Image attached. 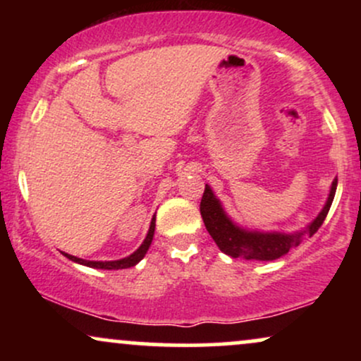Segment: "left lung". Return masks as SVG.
<instances>
[{"instance_id":"1","label":"left lung","mask_w":361,"mask_h":361,"mask_svg":"<svg viewBox=\"0 0 361 361\" xmlns=\"http://www.w3.org/2000/svg\"><path fill=\"white\" fill-rule=\"evenodd\" d=\"M338 178H334L331 185L329 197L324 209L309 224L307 229L295 234H281V233H258V231H246L227 217L224 212L221 202L215 197L209 185H205L204 197L200 202V214L204 219V224L212 235V239L221 247L222 252L233 256V258H246V259H259V261H271L287 255L290 247L299 246L302 235L307 234L312 238L317 233L319 227L324 222L327 212H329L331 204H333L334 193H336Z\"/></svg>"}]
</instances>
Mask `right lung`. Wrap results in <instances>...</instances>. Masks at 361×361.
<instances>
[{
    "mask_svg": "<svg viewBox=\"0 0 361 361\" xmlns=\"http://www.w3.org/2000/svg\"><path fill=\"white\" fill-rule=\"evenodd\" d=\"M154 227H156V217H152L151 226H149V233L146 235V239H144V243L140 244L137 251H134L130 256H127V258H122L117 261H88V259L76 258V256L68 255V252H64V256H68V258L74 261V263L85 264V267H90V268H98V270H123V268H130L134 267V264H137L139 261L146 256L149 246H151L152 243V238H154Z\"/></svg>",
    "mask_w": 361,
    "mask_h": 361,
    "instance_id": "add662e5",
    "label": "right lung"
}]
</instances>
